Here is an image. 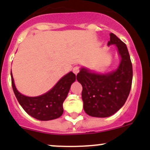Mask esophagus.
Returning a JSON list of instances; mask_svg holds the SVG:
<instances>
[{"label": "esophagus", "instance_id": "esophagus-1", "mask_svg": "<svg viewBox=\"0 0 150 150\" xmlns=\"http://www.w3.org/2000/svg\"><path fill=\"white\" fill-rule=\"evenodd\" d=\"M79 71H80V67H78V66L74 67L73 69H72V72H73L75 74V75H77V74L79 72Z\"/></svg>", "mask_w": 150, "mask_h": 150}]
</instances>
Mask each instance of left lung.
<instances>
[{"label":"left lung","mask_w":150,"mask_h":150,"mask_svg":"<svg viewBox=\"0 0 150 150\" xmlns=\"http://www.w3.org/2000/svg\"><path fill=\"white\" fill-rule=\"evenodd\" d=\"M110 36L107 44H115L121 57L117 70L99 75L81 68L77 75L83 87L84 111L92 117H109L118 111L126 102L132 84V63L126 45L113 33Z\"/></svg>","instance_id":"1"}]
</instances>
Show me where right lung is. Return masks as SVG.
Returning a JSON list of instances; mask_svg holds the SVG:
<instances>
[{"label": "right lung", "instance_id": "1", "mask_svg": "<svg viewBox=\"0 0 150 150\" xmlns=\"http://www.w3.org/2000/svg\"><path fill=\"white\" fill-rule=\"evenodd\" d=\"M11 75L12 88L19 103L28 114L40 120H54L63 114V102L67 96L71 85L76 78L75 74L70 72L46 93L36 97H28L16 90L12 74Z\"/></svg>", "mask_w": 150, "mask_h": 150}]
</instances>
